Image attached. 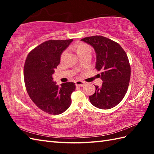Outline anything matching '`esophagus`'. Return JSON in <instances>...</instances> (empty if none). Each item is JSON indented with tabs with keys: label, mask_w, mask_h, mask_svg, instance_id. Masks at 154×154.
Instances as JSON below:
<instances>
[{
	"label": "esophagus",
	"mask_w": 154,
	"mask_h": 154,
	"mask_svg": "<svg viewBox=\"0 0 154 154\" xmlns=\"http://www.w3.org/2000/svg\"><path fill=\"white\" fill-rule=\"evenodd\" d=\"M85 84V83L82 81L78 80L75 81V85H76V86H78V87H83Z\"/></svg>",
	"instance_id": "1"
}]
</instances>
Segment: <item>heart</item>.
Returning a JSON list of instances; mask_svg holds the SVG:
<instances>
[{
  "instance_id": "b5f03b06",
  "label": "heart",
  "mask_w": 154,
  "mask_h": 154,
  "mask_svg": "<svg viewBox=\"0 0 154 154\" xmlns=\"http://www.w3.org/2000/svg\"><path fill=\"white\" fill-rule=\"evenodd\" d=\"M87 50H91V48L88 45H87L85 44H82V43H81V44L77 45V53L78 54V55L81 53H82V52H83V51H85ZM63 54H62L61 57H63Z\"/></svg>"
}]
</instances>
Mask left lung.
Returning a JSON list of instances; mask_svg holds the SVG:
<instances>
[{
    "instance_id": "left-lung-1",
    "label": "left lung",
    "mask_w": 154,
    "mask_h": 154,
    "mask_svg": "<svg viewBox=\"0 0 154 154\" xmlns=\"http://www.w3.org/2000/svg\"><path fill=\"white\" fill-rule=\"evenodd\" d=\"M93 46L96 53L97 71H102V87L89 96L91 103L100 109H109L119 104L125 96L130 79V65L126 52L120 45L102 35L81 40Z\"/></svg>"
}]
</instances>
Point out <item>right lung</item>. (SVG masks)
Returning a JSON list of instances; mask_svg holds the SVG:
<instances>
[{
	"instance_id": "right-lung-1",
	"label": "right lung",
	"mask_w": 154,
	"mask_h": 154,
	"mask_svg": "<svg viewBox=\"0 0 154 154\" xmlns=\"http://www.w3.org/2000/svg\"><path fill=\"white\" fill-rule=\"evenodd\" d=\"M72 41L73 39L45 41L33 49L25 61L24 78L27 93L35 105L48 114L63 113L71 104L75 84L67 82L59 87L52 75L60 63L62 52Z\"/></svg>"
}]
</instances>
